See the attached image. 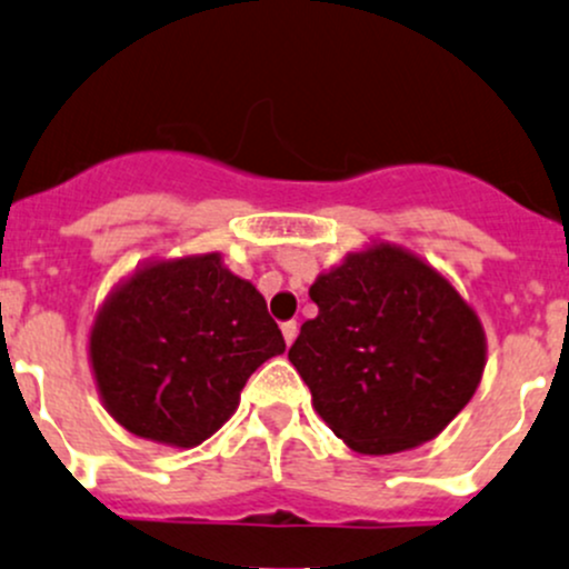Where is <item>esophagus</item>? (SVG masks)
<instances>
[{"instance_id": "esophagus-1", "label": "esophagus", "mask_w": 569, "mask_h": 569, "mask_svg": "<svg viewBox=\"0 0 569 569\" xmlns=\"http://www.w3.org/2000/svg\"><path fill=\"white\" fill-rule=\"evenodd\" d=\"M280 332H283V338H286V343H295V338H297V332H300V327H297V321H283V325H280Z\"/></svg>"}]
</instances>
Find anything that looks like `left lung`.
<instances>
[{
  "label": "left lung",
  "mask_w": 569,
  "mask_h": 569,
  "mask_svg": "<svg viewBox=\"0 0 569 569\" xmlns=\"http://www.w3.org/2000/svg\"><path fill=\"white\" fill-rule=\"evenodd\" d=\"M319 316L289 360L321 420L362 456L430 441L475 395L486 332L433 267L379 242L349 253L310 286Z\"/></svg>",
  "instance_id": "left-lung-1"
}]
</instances>
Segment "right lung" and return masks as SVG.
<instances>
[{"instance_id": "1", "label": "right lung", "mask_w": 569, "mask_h": 569, "mask_svg": "<svg viewBox=\"0 0 569 569\" xmlns=\"http://www.w3.org/2000/svg\"><path fill=\"white\" fill-rule=\"evenodd\" d=\"M286 340L253 283L220 253L136 269L98 310L89 360L113 420L141 439L196 447L239 406Z\"/></svg>"}]
</instances>
